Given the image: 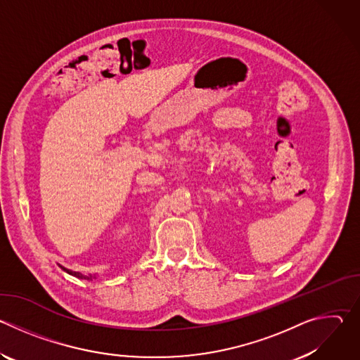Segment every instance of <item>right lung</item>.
Instances as JSON below:
<instances>
[{
  "instance_id": "obj_1",
  "label": "right lung",
  "mask_w": 360,
  "mask_h": 360,
  "mask_svg": "<svg viewBox=\"0 0 360 360\" xmlns=\"http://www.w3.org/2000/svg\"><path fill=\"white\" fill-rule=\"evenodd\" d=\"M61 269H64L67 274H70V275H72V276H75V278H79V279H86V281H92L95 276H91V275H82V274H79V272H74V271H70V269H67V268H64V266H61Z\"/></svg>"
}]
</instances>
